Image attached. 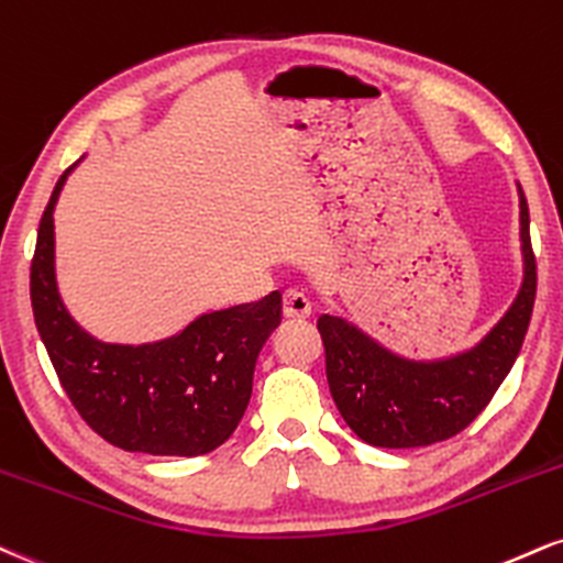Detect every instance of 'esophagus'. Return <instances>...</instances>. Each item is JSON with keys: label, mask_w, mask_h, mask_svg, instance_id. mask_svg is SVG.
<instances>
[{"label": "esophagus", "mask_w": 563, "mask_h": 563, "mask_svg": "<svg viewBox=\"0 0 563 563\" xmlns=\"http://www.w3.org/2000/svg\"><path fill=\"white\" fill-rule=\"evenodd\" d=\"M283 314H286V320H307L311 314L309 296L299 288H288L283 294Z\"/></svg>", "instance_id": "34e87169"}]
</instances>
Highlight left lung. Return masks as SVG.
<instances>
[{
  "mask_svg": "<svg viewBox=\"0 0 563 563\" xmlns=\"http://www.w3.org/2000/svg\"><path fill=\"white\" fill-rule=\"evenodd\" d=\"M519 188L521 286L506 314L472 349L443 358H406L343 317L317 320L333 401L346 424L377 449H422L459 435L490 404L517 362L534 307L538 273L530 209Z\"/></svg>",
  "mask_w": 563,
  "mask_h": 563,
  "instance_id": "1",
  "label": "left lung"
}]
</instances>
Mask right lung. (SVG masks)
I'll use <instances>...</instances> for the list:
<instances>
[{
    "instance_id": "1",
    "label": "right lung",
    "mask_w": 563,
    "mask_h": 563,
    "mask_svg": "<svg viewBox=\"0 0 563 563\" xmlns=\"http://www.w3.org/2000/svg\"><path fill=\"white\" fill-rule=\"evenodd\" d=\"M76 167V165H73ZM54 186L31 262V307L52 367L78 415L107 443L152 456H201L239 428L256 356L283 320V296L207 311L152 343H104L67 311L54 273Z\"/></svg>"
}]
</instances>
